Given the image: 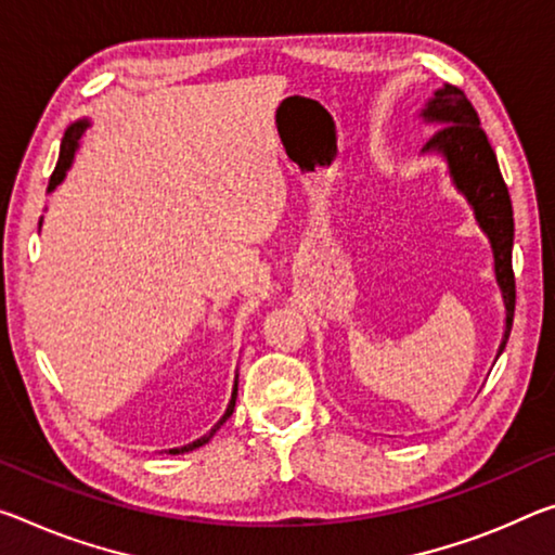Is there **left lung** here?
<instances>
[{
  "label": "left lung",
  "mask_w": 555,
  "mask_h": 555,
  "mask_svg": "<svg viewBox=\"0 0 555 555\" xmlns=\"http://www.w3.org/2000/svg\"><path fill=\"white\" fill-rule=\"evenodd\" d=\"M427 122L442 126L427 140L422 153L442 155L450 165V175L456 190L474 209L479 227L489 236L491 251H494V274L501 288V298L506 306V331L501 340L499 353L504 350L508 333H512L514 309H516V281L512 269V246H514V209L512 197L504 178H501L496 155L479 116L474 111L464 91L456 86L444 83L437 88L435 99H429L425 111L420 113Z\"/></svg>",
  "instance_id": "8db88e82"
}]
</instances>
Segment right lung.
<instances>
[{"label":"right lung","mask_w":555,"mask_h":555,"mask_svg":"<svg viewBox=\"0 0 555 555\" xmlns=\"http://www.w3.org/2000/svg\"><path fill=\"white\" fill-rule=\"evenodd\" d=\"M86 126L88 122L86 120H78V122H74L72 128L66 130V135H64V143H61V153H59V163H56V167H54V175H51V180H49V192L56 188V184L66 178V170L68 167H72V163H74V153H76V147H78V140H81V135H83V130H86ZM234 402H236V380H234V390H232V400H230V404H227V412L222 415V420L217 422V425L209 429V433L205 435V437H199V439H195V442L192 444H184V447H180V450H170V454H180V452H190V450H197V447H202V444H207L209 442V437H212L219 427L224 425L227 420L232 417V412H234Z\"/></svg>","instance_id":"right-lung-1"}]
</instances>
